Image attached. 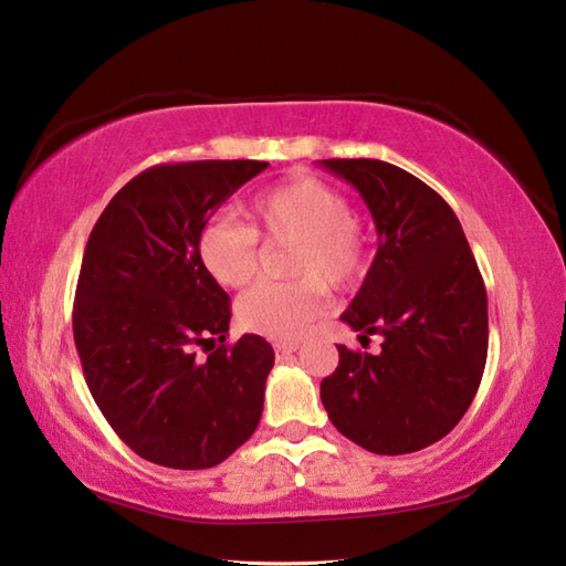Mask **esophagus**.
<instances>
[{"label": "esophagus", "instance_id": "34e87169", "mask_svg": "<svg viewBox=\"0 0 566 566\" xmlns=\"http://www.w3.org/2000/svg\"><path fill=\"white\" fill-rule=\"evenodd\" d=\"M296 348H298V343H292V340H276V343H274V356H276V360H286Z\"/></svg>", "mask_w": 566, "mask_h": 566}]
</instances>
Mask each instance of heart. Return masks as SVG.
I'll list each match as a JSON object with an SVG mask.
<instances>
[{
    "label": "heart",
    "instance_id": "obj_1",
    "mask_svg": "<svg viewBox=\"0 0 566 566\" xmlns=\"http://www.w3.org/2000/svg\"><path fill=\"white\" fill-rule=\"evenodd\" d=\"M250 226L213 218L198 235V260L216 282L245 286L260 264V240L294 242L286 272L296 280L264 282L240 296L238 321L252 334L294 340L326 314L328 292H348L368 274V235L348 198L316 176L296 174L250 203Z\"/></svg>",
    "mask_w": 566,
    "mask_h": 566
}]
</instances>
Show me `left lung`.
Listing matches in <instances>:
<instances>
[{
	"label": "left lung",
	"mask_w": 566,
	"mask_h": 566,
	"mask_svg": "<svg viewBox=\"0 0 566 566\" xmlns=\"http://www.w3.org/2000/svg\"><path fill=\"white\" fill-rule=\"evenodd\" d=\"M358 188L378 252L340 321L380 353L338 346L321 402L343 437L382 457L444 439L467 415L489 356V296L469 240L434 188L380 159H324Z\"/></svg>",
	"instance_id": "obj_1"
}]
</instances>
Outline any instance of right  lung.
<instances>
[{
  "instance_id": "right-lung-1",
  "label": "right lung",
  "mask_w": 566,
  "mask_h": 566,
  "mask_svg": "<svg viewBox=\"0 0 566 566\" xmlns=\"http://www.w3.org/2000/svg\"><path fill=\"white\" fill-rule=\"evenodd\" d=\"M268 166H151L87 238L73 304L85 382L117 437L159 467H218L260 424L274 350L254 334L226 340L230 296L196 245L210 216Z\"/></svg>"
}]
</instances>
